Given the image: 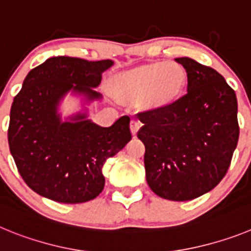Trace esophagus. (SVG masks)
<instances>
[{
	"mask_svg": "<svg viewBox=\"0 0 251 251\" xmlns=\"http://www.w3.org/2000/svg\"><path fill=\"white\" fill-rule=\"evenodd\" d=\"M139 127H141V123H139L137 119H132V121H130V132H132L133 136H136Z\"/></svg>",
	"mask_w": 251,
	"mask_h": 251,
	"instance_id": "esophagus-1",
	"label": "esophagus"
}]
</instances>
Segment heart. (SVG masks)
I'll return each mask as SVG.
<instances>
[{"label": "heart", "mask_w": 251, "mask_h": 251, "mask_svg": "<svg viewBox=\"0 0 251 251\" xmlns=\"http://www.w3.org/2000/svg\"><path fill=\"white\" fill-rule=\"evenodd\" d=\"M187 81L188 74L181 64L157 61L119 74L113 93L127 103L143 100L148 109L166 110L182 98Z\"/></svg>", "instance_id": "heart-1"}]
</instances>
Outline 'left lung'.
Listing matches in <instances>:
<instances>
[{"label":"left lung","instance_id":"1","mask_svg":"<svg viewBox=\"0 0 251 251\" xmlns=\"http://www.w3.org/2000/svg\"><path fill=\"white\" fill-rule=\"evenodd\" d=\"M187 93L166 110L138 113L147 183L166 200L196 199L219 185L238 146V100L224 76L190 57Z\"/></svg>","mask_w":251,"mask_h":251}]
</instances>
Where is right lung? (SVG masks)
<instances>
[{"label":"right lung","instance_id":"add662e5","mask_svg":"<svg viewBox=\"0 0 251 251\" xmlns=\"http://www.w3.org/2000/svg\"><path fill=\"white\" fill-rule=\"evenodd\" d=\"M110 60L88 61L54 56L31 70L13 98L8 124V146L26 185L56 202L81 203L104 188L103 166L132 139L128 115L101 128L85 115L60 122L56 106L69 90L100 98L92 90Z\"/></svg>","mask_w":251,"mask_h":251}]
</instances>
